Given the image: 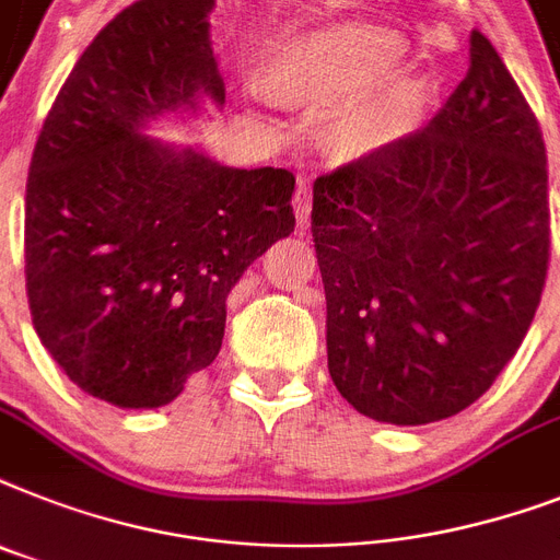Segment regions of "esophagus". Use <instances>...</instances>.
<instances>
[{
	"instance_id": "34e87169",
	"label": "esophagus",
	"mask_w": 560,
	"mask_h": 560,
	"mask_svg": "<svg viewBox=\"0 0 560 560\" xmlns=\"http://www.w3.org/2000/svg\"><path fill=\"white\" fill-rule=\"evenodd\" d=\"M311 180L307 177H299V186H295V198H293V209L295 218H299V226H307V218H311Z\"/></svg>"
}]
</instances>
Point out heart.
Returning <instances> with one entry per match:
<instances>
[{
    "label": "heart",
    "mask_w": 560,
    "mask_h": 560,
    "mask_svg": "<svg viewBox=\"0 0 560 560\" xmlns=\"http://www.w3.org/2000/svg\"><path fill=\"white\" fill-rule=\"evenodd\" d=\"M406 43L371 25H334L272 48L261 71L267 97L293 108H322L374 89L399 66ZM390 112L385 103H357L334 122V143L345 154H365L385 143Z\"/></svg>",
    "instance_id": "1"
}]
</instances>
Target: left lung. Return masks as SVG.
<instances>
[{
	"label": "left lung",
	"mask_w": 560,
	"mask_h": 560,
	"mask_svg": "<svg viewBox=\"0 0 560 560\" xmlns=\"http://www.w3.org/2000/svg\"><path fill=\"white\" fill-rule=\"evenodd\" d=\"M469 57L425 129L313 184L327 371L359 413L394 425L483 397L547 284L544 135L480 31Z\"/></svg>",
	"instance_id": "1"
}]
</instances>
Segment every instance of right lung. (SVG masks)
Returning a JSON list of instances; mask_svg holds the SVG:
<instances>
[{
  "mask_svg": "<svg viewBox=\"0 0 560 560\" xmlns=\"http://www.w3.org/2000/svg\"><path fill=\"white\" fill-rule=\"evenodd\" d=\"M215 0H138L77 59L25 186V290L45 351L85 394L166 406L221 351L226 295L293 233L290 170H230L140 138L161 112L224 103Z\"/></svg>",
  "mask_w": 560,
  "mask_h": 560,
  "instance_id": "obj_1",
  "label": "right lung"
}]
</instances>
